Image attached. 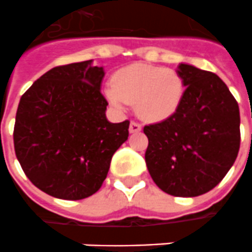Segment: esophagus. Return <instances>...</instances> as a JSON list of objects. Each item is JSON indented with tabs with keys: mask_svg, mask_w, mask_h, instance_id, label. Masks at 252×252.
<instances>
[{
	"mask_svg": "<svg viewBox=\"0 0 252 252\" xmlns=\"http://www.w3.org/2000/svg\"><path fill=\"white\" fill-rule=\"evenodd\" d=\"M140 131H141V124L136 123V121H131V124H129V132H131V133H136V132H140Z\"/></svg>",
	"mask_w": 252,
	"mask_h": 252,
	"instance_id": "1",
	"label": "esophagus"
}]
</instances>
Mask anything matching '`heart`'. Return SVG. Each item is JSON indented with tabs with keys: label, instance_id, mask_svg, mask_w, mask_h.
<instances>
[{
	"label": "heart",
	"instance_id": "heart-1",
	"mask_svg": "<svg viewBox=\"0 0 252 252\" xmlns=\"http://www.w3.org/2000/svg\"><path fill=\"white\" fill-rule=\"evenodd\" d=\"M112 107L121 111L128 102L147 121H161L178 111L184 94L182 76L168 68L132 64L117 70L113 84L104 88Z\"/></svg>",
	"mask_w": 252,
	"mask_h": 252
}]
</instances>
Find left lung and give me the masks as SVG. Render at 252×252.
Here are the masks:
<instances>
[{"instance_id":"1","label":"left lung","mask_w":252,"mask_h":252,"mask_svg":"<svg viewBox=\"0 0 252 252\" xmlns=\"http://www.w3.org/2000/svg\"><path fill=\"white\" fill-rule=\"evenodd\" d=\"M176 72L186 88L183 98L172 116L144 126L145 163L161 191L193 197L216 187L235 163L239 107L215 73L188 64Z\"/></svg>"}]
</instances>
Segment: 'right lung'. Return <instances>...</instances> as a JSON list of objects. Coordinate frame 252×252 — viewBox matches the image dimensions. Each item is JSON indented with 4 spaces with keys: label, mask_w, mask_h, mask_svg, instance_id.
Masks as SVG:
<instances>
[{
    "label": "right lung",
    "mask_w": 252,
    "mask_h": 252,
    "mask_svg": "<svg viewBox=\"0 0 252 252\" xmlns=\"http://www.w3.org/2000/svg\"><path fill=\"white\" fill-rule=\"evenodd\" d=\"M92 60L48 70L22 94L13 132L24 172L41 191L65 200L97 192L129 121L109 123L104 68Z\"/></svg>",
    "instance_id": "right-lung-1"
}]
</instances>
